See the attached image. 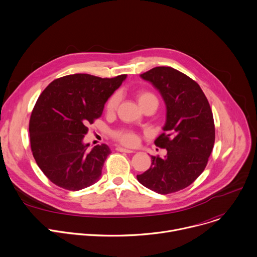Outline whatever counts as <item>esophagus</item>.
I'll return each mask as SVG.
<instances>
[{"mask_svg":"<svg viewBox=\"0 0 257 257\" xmlns=\"http://www.w3.org/2000/svg\"><path fill=\"white\" fill-rule=\"evenodd\" d=\"M116 150L119 151V152H125V153H134V152H135V151H133V150L125 149V148H123V147H117Z\"/></svg>","mask_w":257,"mask_h":257,"instance_id":"34e87169","label":"esophagus"}]
</instances>
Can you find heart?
<instances>
[{
  "mask_svg": "<svg viewBox=\"0 0 257 257\" xmlns=\"http://www.w3.org/2000/svg\"><path fill=\"white\" fill-rule=\"evenodd\" d=\"M148 98H155V97L148 92H140L137 95L139 104L145 101ZM117 104H118V96L114 95L108 100L107 105H106V110L108 112H113L116 109ZM114 137H115V139L118 140L120 143H122L123 145H126V146H135L138 143V140H139L137 134H135L132 131H126V130L118 131L116 133H114Z\"/></svg>",
  "mask_w": 257,
  "mask_h": 257,
  "instance_id": "1",
  "label": "heart"
}]
</instances>
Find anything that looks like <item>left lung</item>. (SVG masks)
Instances as JSON below:
<instances>
[{
  "instance_id": "obj_1",
  "label": "left lung",
  "mask_w": 257,
  "mask_h": 257,
  "mask_svg": "<svg viewBox=\"0 0 257 257\" xmlns=\"http://www.w3.org/2000/svg\"><path fill=\"white\" fill-rule=\"evenodd\" d=\"M140 76L150 82L164 101V133L154 143L167 153L163 158L152 156L151 167L137 179L159 194L183 190L203 173L213 149L211 108L199 84L173 67H155Z\"/></svg>"
}]
</instances>
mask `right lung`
Returning a JSON list of instances; mask_svg holds the SVG:
<instances>
[{"label":"right lung","mask_w":257,"mask_h":257,"mask_svg":"<svg viewBox=\"0 0 257 257\" xmlns=\"http://www.w3.org/2000/svg\"><path fill=\"white\" fill-rule=\"evenodd\" d=\"M126 76L70 74L55 79L41 94L30 121L31 146L39 167L52 183L78 191L100 180L111 151L105 144L89 149L83 138L87 125L102 115L105 103Z\"/></svg>","instance_id":"obj_1"}]
</instances>
